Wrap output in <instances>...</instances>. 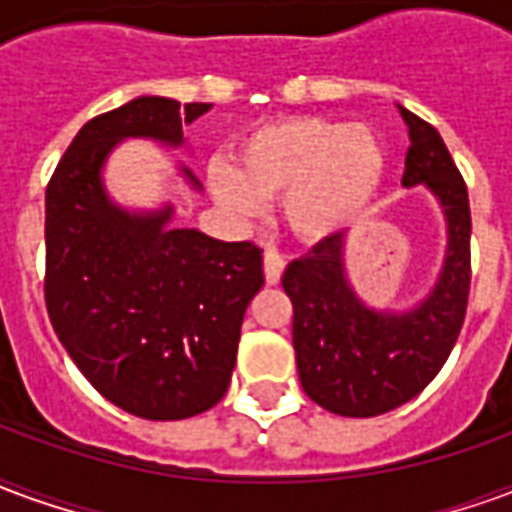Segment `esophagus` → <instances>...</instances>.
I'll return each instance as SVG.
<instances>
[{"label": "esophagus", "mask_w": 512, "mask_h": 512, "mask_svg": "<svg viewBox=\"0 0 512 512\" xmlns=\"http://www.w3.org/2000/svg\"><path fill=\"white\" fill-rule=\"evenodd\" d=\"M263 271H266L268 285H277L282 279V271H285V257L277 255V252H266L263 255Z\"/></svg>", "instance_id": "1"}]
</instances>
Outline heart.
I'll return each instance as SVG.
<instances>
[{"mask_svg": "<svg viewBox=\"0 0 512 512\" xmlns=\"http://www.w3.org/2000/svg\"><path fill=\"white\" fill-rule=\"evenodd\" d=\"M384 147L367 126L288 117L255 128L238 147L235 172L211 169L216 202L235 219L282 200V219L304 241L329 238L365 208L384 180Z\"/></svg>", "mask_w": 512, "mask_h": 512, "instance_id": "obj_1", "label": "heart"}]
</instances>
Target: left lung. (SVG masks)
<instances>
[{
  "label": "left lung",
  "instance_id": "8db88e82",
  "mask_svg": "<svg viewBox=\"0 0 512 512\" xmlns=\"http://www.w3.org/2000/svg\"><path fill=\"white\" fill-rule=\"evenodd\" d=\"M408 126L403 186H428L447 222L436 285L406 312L373 310L345 274V233L312 246L282 274L293 301V348L304 392L340 417H378L417 397L461 334L472 282L469 191L439 131L397 106Z\"/></svg>",
  "mask_w": 512,
  "mask_h": 512
}]
</instances>
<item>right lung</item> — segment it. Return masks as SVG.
Wrapping results in <instances>:
<instances>
[{
    "instance_id": "obj_1",
    "label": "right lung",
    "mask_w": 512,
    "mask_h": 512,
    "mask_svg": "<svg viewBox=\"0 0 512 512\" xmlns=\"http://www.w3.org/2000/svg\"><path fill=\"white\" fill-rule=\"evenodd\" d=\"M211 104L142 95L73 136L46 189V310L84 378L142 419L213 408L233 376L241 323L263 288V249L169 227L172 205L131 213L104 189L123 139L183 145ZM180 175L200 189L191 169Z\"/></svg>"
}]
</instances>
